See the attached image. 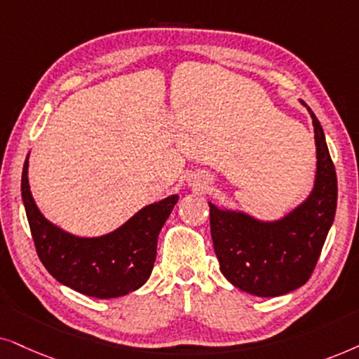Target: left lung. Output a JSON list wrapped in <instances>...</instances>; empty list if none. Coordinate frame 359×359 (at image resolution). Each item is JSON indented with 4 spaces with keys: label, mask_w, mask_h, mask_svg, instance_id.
Instances as JSON below:
<instances>
[{
    "label": "left lung",
    "mask_w": 359,
    "mask_h": 359,
    "mask_svg": "<svg viewBox=\"0 0 359 359\" xmlns=\"http://www.w3.org/2000/svg\"><path fill=\"white\" fill-rule=\"evenodd\" d=\"M313 124L315 179L310 194L276 219H261L208 202L210 229L219 271L235 287L256 297H279L312 276L337 212V172L320 121Z\"/></svg>",
    "instance_id": "left-lung-1"
}]
</instances>
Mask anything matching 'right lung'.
<instances>
[{
  "mask_svg": "<svg viewBox=\"0 0 359 359\" xmlns=\"http://www.w3.org/2000/svg\"><path fill=\"white\" fill-rule=\"evenodd\" d=\"M29 154L21 179V197L42 264L65 287L95 299H116L149 279L157 238L179 195L142 207L121 226L100 236H79L44 217L32 197Z\"/></svg>",
  "mask_w": 359,
  "mask_h": 359,
  "instance_id": "add662e5",
  "label": "right lung"
}]
</instances>
